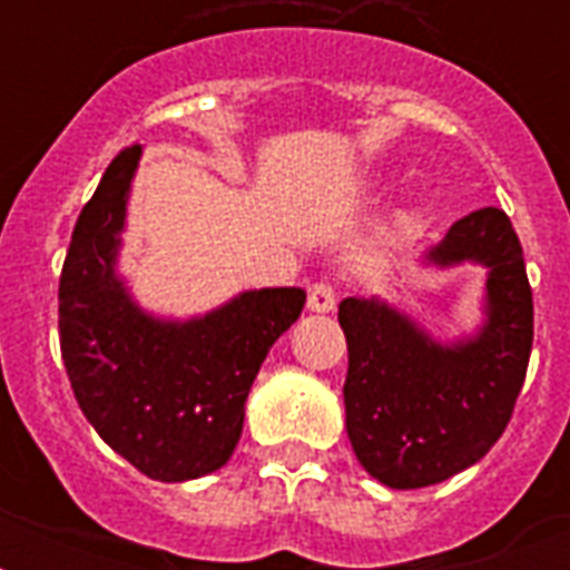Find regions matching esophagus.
Listing matches in <instances>:
<instances>
[{
	"label": "esophagus",
	"instance_id": "34e87169",
	"mask_svg": "<svg viewBox=\"0 0 570 570\" xmlns=\"http://www.w3.org/2000/svg\"><path fill=\"white\" fill-rule=\"evenodd\" d=\"M334 304H337V293H334V286L331 284H313L307 289V311L313 313H331L334 311Z\"/></svg>",
	"mask_w": 570,
	"mask_h": 570
}]
</instances>
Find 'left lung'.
Segmentation results:
<instances>
[{
    "instance_id": "obj_1",
    "label": "left lung",
    "mask_w": 570,
    "mask_h": 570,
    "mask_svg": "<svg viewBox=\"0 0 570 570\" xmlns=\"http://www.w3.org/2000/svg\"><path fill=\"white\" fill-rule=\"evenodd\" d=\"M425 259L488 268L485 325L476 337L443 346L379 298L340 304L348 441L366 473L399 491L438 485L500 441L532 352V289L503 209L459 218Z\"/></svg>"
}]
</instances>
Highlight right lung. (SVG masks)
<instances>
[{"mask_svg": "<svg viewBox=\"0 0 570 570\" xmlns=\"http://www.w3.org/2000/svg\"><path fill=\"white\" fill-rule=\"evenodd\" d=\"M141 145L124 147L79 213L58 281L61 361L111 450L159 482L213 473L236 450L245 399L304 289H250L197 320H156L115 272Z\"/></svg>", "mask_w": 570, "mask_h": 570, "instance_id": "1", "label": "right lung"}]
</instances>
